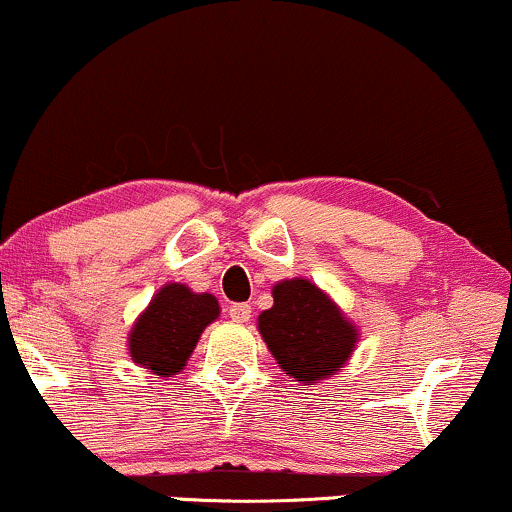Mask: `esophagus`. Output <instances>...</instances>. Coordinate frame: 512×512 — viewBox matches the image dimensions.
I'll return each mask as SVG.
<instances>
[{"label": "esophagus", "mask_w": 512, "mask_h": 512, "mask_svg": "<svg viewBox=\"0 0 512 512\" xmlns=\"http://www.w3.org/2000/svg\"><path fill=\"white\" fill-rule=\"evenodd\" d=\"M252 315V307L248 303H233L229 305V317L233 322H248Z\"/></svg>", "instance_id": "esophagus-1"}]
</instances>
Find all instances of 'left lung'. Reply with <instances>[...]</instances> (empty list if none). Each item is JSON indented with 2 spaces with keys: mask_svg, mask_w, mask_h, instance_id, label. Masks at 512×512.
<instances>
[{
  "mask_svg": "<svg viewBox=\"0 0 512 512\" xmlns=\"http://www.w3.org/2000/svg\"><path fill=\"white\" fill-rule=\"evenodd\" d=\"M260 334L283 372L305 386L338 372L357 343L355 326L307 279L276 283Z\"/></svg>",
  "mask_w": 512,
  "mask_h": 512,
  "instance_id": "1",
  "label": "left lung"
}]
</instances>
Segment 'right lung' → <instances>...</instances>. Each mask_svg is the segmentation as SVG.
Returning <instances> with one entry per match:
<instances>
[{"label": "right lung", "instance_id": "right-lung-1", "mask_svg": "<svg viewBox=\"0 0 512 512\" xmlns=\"http://www.w3.org/2000/svg\"><path fill=\"white\" fill-rule=\"evenodd\" d=\"M219 317V303L209 293H193L183 283H166L131 331L133 362L171 377L186 367L197 338Z\"/></svg>", "mask_w": 512, "mask_h": 512}]
</instances>
